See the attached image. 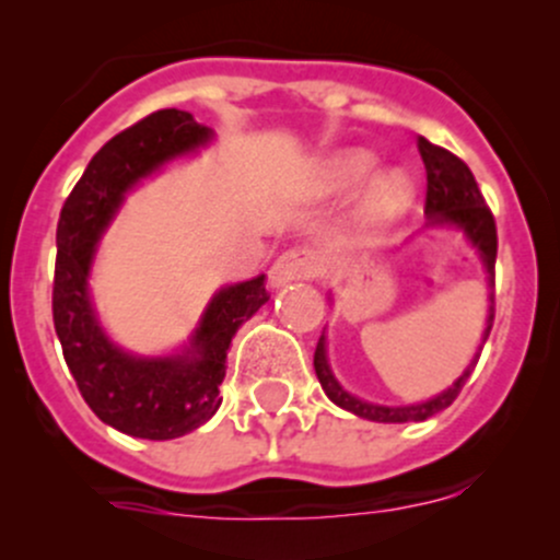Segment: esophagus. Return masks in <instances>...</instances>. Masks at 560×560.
Masks as SVG:
<instances>
[{
	"instance_id": "34e87169",
	"label": "esophagus",
	"mask_w": 560,
	"mask_h": 560,
	"mask_svg": "<svg viewBox=\"0 0 560 560\" xmlns=\"http://www.w3.org/2000/svg\"><path fill=\"white\" fill-rule=\"evenodd\" d=\"M319 270H322L319 254L308 246H298V248H290V252H284L279 259H276L273 268L268 270V281L270 287H284L290 284V281L314 279Z\"/></svg>"
}]
</instances>
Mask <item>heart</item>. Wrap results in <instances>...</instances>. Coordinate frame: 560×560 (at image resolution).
<instances>
[{
  "label": "heart",
  "mask_w": 560,
  "mask_h": 560,
  "mask_svg": "<svg viewBox=\"0 0 560 560\" xmlns=\"http://www.w3.org/2000/svg\"><path fill=\"white\" fill-rule=\"evenodd\" d=\"M380 162L374 154L360 149L341 151V154L330 156L319 173V186L325 195H352L358 191L371 175L376 173ZM411 200H415V184L406 173L385 171L371 180L365 189L363 200H360L358 219L365 230H382L387 224L398 222L406 211H409Z\"/></svg>",
  "instance_id": "b5f03b06"
}]
</instances>
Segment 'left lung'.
<instances>
[{"instance_id":"obj_1","label":"left lung","mask_w":560,"mask_h":560,"mask_svg":"<svg viewBox=\"0 0 560 560\" xmlns=\"http://www.w3.org/2000/svg\"><path fill=\"white\" fill-rule=\"evenodd\" d=\"M420 145L422 162H425L428 173V195H425V213H428V230L433 228H453L457 233H463V238L477 248L479 259H482V268L488 273V319H485V332L482 343H479L477 354L471 358V363L466 365L460 376L442 389L433 398L420 400V404H400V406H385V404H371V400L358 398V395L347 393L341 382L332 374L330 363H327V338L322 332L319 343H316L314 352V371L316 380H319L322 389H325L327 398L332 400L341 409L352 411V415L363 417L371 422H422L428 417L439 415V411L447 409L450 404L457 398L466 380L471 376L474 365H477L479 352H482L485 341L490 336V327H493V287H495V252H499V241H495V222L490 208L485 206V197L479 191L477 180H474L471 171L466 167V162L457 160L455 154H450L447 149H439V145L428 143L425 138L417 140Z\"/></svg>"}]
</instances>
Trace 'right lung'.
<instances>
[{
  "label": "right lung",
  "mask_w": 560,
  "mask_h": 560,
  "mask_svg": "<svg viewBox=\"0 0 560 560\" xmlns=\"http://www.w3.org/2000/svg\"><path fill=\"white\" fill-rule=\"evenodd\" d=\"M217 138L186 110H156L110 138L92 156L56 228L54 327L67 369L89 409L116 431L167 442L217 415L228 349L246 319L268 303L265 276L213 292L189 341L173 354H135L105 332L94 306L92 265L129 191Z\"/></svg>",
  "instance_id": "obj_1"
}]
</instances>
